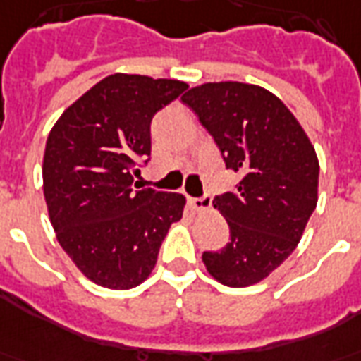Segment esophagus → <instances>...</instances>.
Wrapping results in <instances>:
<instances>
[{"mask_svg":"<svg viewBox=\"0 0 361 361\" xmlns=\"http://www.w3.org/2000/svg\"><path fill=\"white\" fill-rule=\"evenodd\" d=\"M189 202H191V207H193L195 210H208V208L212 207V197L208 193H204L202 197L189 199Z\"/></svg>","mask_w":361,"mask_h":361,"instance_id":"34e87169","label":"esophagus"}]
</instances>
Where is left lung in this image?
Wrapping results in <instances>:
<instances>
[{
  "instance_id": "left-lung-1",
  "label": "left lung",
  "mask_w": 361,
  "mask_h": 361,
  "mask_svg": "<svg viewBox=\"0 0 361 361\" xmlns=\"http://www.w3.org/2000/svg\"><path fill=\"white\" fill-rule=\"evenodd\" d=\"M181 101L214 137L226 168L243 173L233 193L212 201L229 243L202 252V262L228 287L255 285L289 258L316 210V151L289 109L258 85L202 84Z\"/></svg>"
}]
</instances>
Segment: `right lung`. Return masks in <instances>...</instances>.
Listing matches in <instances>:
<instances>
[{
  "label": "right lung",
  "instance_id": "add662e5",
  "mask_svg": "<svg viewBox=\"0 0 361 361\" xmlns=\"http://www.w3.org/2000/svg\"><path fill=\"white\" fill-rule=\"evenodd\" d=\"M188 90L180 80L113 74L72 103L44 154V195L57 239L87 279L132 289L149 277L168 228L183 214L180 193L140 189L151 159V120Z\"/></svg>",
  "mask_w": 361,
  "mask_h": 361
}]
</instances>
